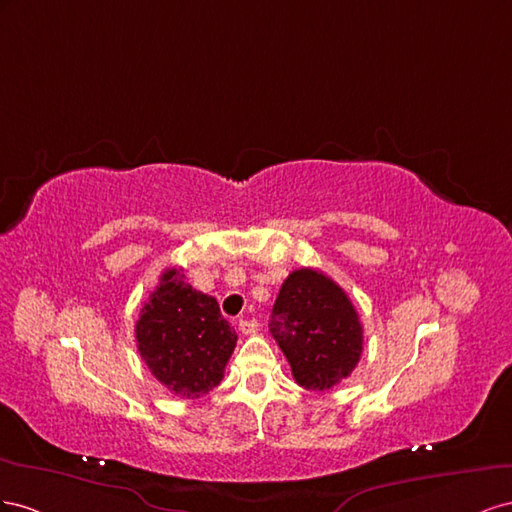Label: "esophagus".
<instances>
[{
  "label": "esophagus",
  "mask_w": 512,
  "mask_h": 512,
  "mask_svg": "<svg viewBox=\"0 0 512 512\" xmlns=\"http://www.w3.org/2000/svg\"><path fill=\"white\" fill-rule=\"evenodd\" d=\"M238 326H240V332H242V334H255L257 328H259L257 319H240Z\"/></svg>",
  "instance_id": "34e87169"
}]
</instances>
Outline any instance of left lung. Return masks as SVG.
Instances as JSON below:
<instances>
[{
	"label": "left lung",
	"mask_w": 512,
	"mask_h": 512,
	"mask_svg": "<svg viewBox=\"0 0 512 512\" xmlns=\"http://www.w3.org/2000/svg\"><path fill=\"white\" fill-rule=\"evenodd\" d=\"M270 332L291 375L306 390H330L352 375L362 354V324L352 300L324 272H291L276 296Z\"/></svg>",
	"instance_id": "left-lung-1"
}]
</instances>
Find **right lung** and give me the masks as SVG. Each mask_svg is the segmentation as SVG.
<instances>
[{
	"label": "right lung",
	"instance_id": "add662e5",
	"mask_svg": "<svg viewBox=\"0 0 512 512\" xmlns=\"http://www.w3.org/2000/svg\"><path fill=\"white\" fill-rule=\"evenodd\" d=\"M135 337L152 375L182 399H199L221 384L238 341L216 298L193 289L175 268L160 274Z\"/></svg>",
	"mask_w": 512,
	"mask_h": 512
}]
</instances>
